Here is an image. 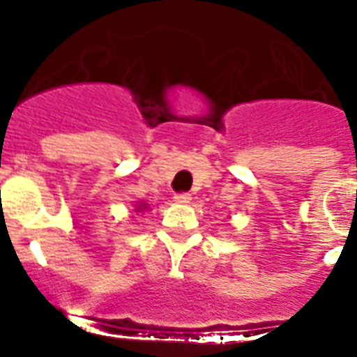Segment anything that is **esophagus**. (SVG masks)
<instances>
[{
    "label": "esophagus",
    "instance_id": "esophagus-1",
    "mask_svg": "<svg viewBox=\"0 0 357 357\" xmlns=\"http://www.w3.org/2000/svg\"><path fill=\"white\" fill-rule=\"evenodd\" d=\"M173 198H175L176 204H184V206L191 202V195L189 193H176Z\"/></svg>",
    "mask_w": 357,
    "mask_h": 357
}]
</instances>
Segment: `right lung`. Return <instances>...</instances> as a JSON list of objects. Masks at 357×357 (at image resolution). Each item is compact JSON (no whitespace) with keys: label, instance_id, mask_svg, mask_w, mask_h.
I'll use <instances>...</instances> for the list:
<instances>
[{"label":"right lung","instance_id":"1","mask_svg":"<svg viewBox=\"0 0 357 357\" xmlns=\"http://www.w3.org/2000/svg\"><path fill=\"white\" fill-rule=\"evenodd\" d=\"M144 209H148V206H144L143 202H141V204H139V206H137V209H135V211H144Z\"/></svg>","mask_w":357,"mask_h":357}]
</instances>
